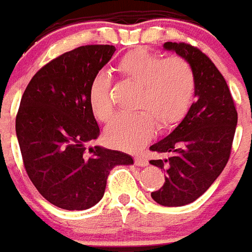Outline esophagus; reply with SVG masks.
I'll return each mask as SVG.
<instances>
[{"label": "esophagus", "mask_w": 252, "mask_h": 252, "mask_svg": "<svg viewBox=\"0 0 252 252\" xmlns=\"http://www.w3.org/2000/svg\"><path fill=\"white\" fill-rule=\"evenodd\" d=\"M135 163L137 166H141V167H144V166H147L149 161H147V158H145V156H142V155H138V156H135Z\"/></svg>", "instance_id": "obj_1"}]
</instances>
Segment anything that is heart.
<instances>
[{
    "label": "heart",
    "instance_id": "1",
    "mask_svg": "<svg viewBox=\"0 0 252 252\" xmlns=\"http://www.w3.org/2000/svg\"><path fill=\"white\" fill-rule=\"evenodd\" d=\"M120 75L140 87L136 114L120 115L108 125L105 137L124 151L141 149L155 132L174 128L188 115L196 92L192 64L182 56L163 59L147 48H136L122 56ZM112 81L105 71L94 73L89 85V103L98 121L108 122L115 114L111 97Z\"/></svg>",
    "mask_w": 252,
    "mask_h": 252
}]
</instances>
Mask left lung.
<instances>
[{"mask_svg":"<svg viewBox=\"0 0 252 252\" xmlns=\"http://www.w3.org/2000/svg\"><path fill=\"white\" fill-rule=\"evenodd\" d=\"M163 47L191 62L196 75V101L181 124L150 147L167 156L150 161L166 174L162 188L151 192V197L162 206H184L197 200L225 168L237 111L225 78L201 50L185 42H166Z\"/></svg>","mask_w":252,"mask_h":252,"instance_id":"left-lung-1","label":"left lung"}]
</instances>
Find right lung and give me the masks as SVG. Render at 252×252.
<instances>
[{
    "instance_id": "add662e5",
    "label": "right lung",
    "mask_w": 252,
    "mask_h": 252,
    "mask_svg": "<svg viewBox=\"0 0 252 252\" xmlns=\"http://www.w3.org/2000/svg\"><path fill=\"white\" fill-rule=\"evenodd\" d=\"M115 46L87 45L64 52L34 73L21 98L16 133L22 161L38 192L63 210H86L105 193L110 171L133 163L130 155L87 144L100 136L89 85Z\"/></svg>"
}]
</instances>
